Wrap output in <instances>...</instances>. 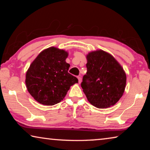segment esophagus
I'll return each mask as SVG.
<instances>
[{
  "instance_id": "obj_1",
  "label": "esophagus",
  "mask_w": 150,
  "mask_h": 150,
  "mask_svg": "<svg viewBox=\"0 0 150 150\" xmlns=\"http://www.w3.org/2000/svg\"><path fill=\"white\" fill-rule=\"evenodd\" d=\"M77 78H78V80H79V83H81V77L80 75L77 76Z\"/></svg>"
}]
</instances>
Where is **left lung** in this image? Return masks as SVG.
Returning <instances> with one entry per match:
<instances>
[{"mask_svg": "<svg viewBox=\"0 0 150 150\" xmlns=\"http://www.w3.org/2000/svg\"><path fill=\"white\" fill-rule=\"evenodd\" d=\"M87 59V71L81 85L88 102L98 108L115 105L125 89L126 75L123 68L103 50L89 53Z\"/></svg>", "mask_w": 150, "mask_h": 150, "instance_id": "8db88e82", "label": "left lung"}]
</instances>
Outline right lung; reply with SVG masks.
Segmentation results:
<instances>
[{"instance_id": "right-lung-1", "label": "right lung", "mask_w": 150, "mask_h": 150, "mask_svg": "<svg viewBox=\"0 0 150 150\" xmlns=\"http://www.w3.org/2000/svg\"><path fill=\"white\" fill-rule=\"evenodd\" d=\"M65 51L52 47L40 53L30 65L26 75V85L34 99L42 105L60 103L70 87L78 79L68 73Z\"/></svg>"}]
</instances>
